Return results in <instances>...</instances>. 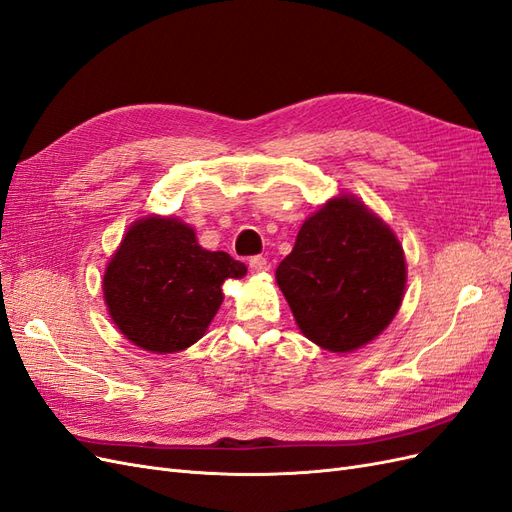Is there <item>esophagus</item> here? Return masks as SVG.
<instances>
[{"label":"esophagus","instance_id":"obj_1","mask_svg":"<svg viewBox=\"0 0 512 512\" xmlns=\"http://www.w3.org/2000/svg\"><path fill=\"white\" fill-rule=\"evenodd\" d=\"M267 269H269L267 258H262V256H252L250 258V271L252 273H265Z\"/></svg>","mask_w":512,"mask_h":512}]
</instances>
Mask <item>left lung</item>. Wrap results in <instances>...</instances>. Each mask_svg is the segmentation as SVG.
<instances>
[{"label": "left lung", "mask_w": 512, "mask_h": 512, "mask_svg": "<svg viewBox=\"0 0 512 512\" xmlns=\"http://www.w3.org/2000/svg\"><path fill=\"white\" fill-rule=\"evenodd\" d=\"M275 280L299 329L324 350L376 339L404 299V247L356 196H337L307 218Z\"/></svg>", "instance_id": "left-lung-1"}]
</instances>
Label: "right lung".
<instances>
[{
	"instance_id": "add662e5",
	"label": "right lung",
	"mask_w": 512,
	"mask_h": 512,
	"mask_svg": "<svg viewBox=\"0 0 512 512\" xmlns=\"http://www.w3.org/2000/svg\"><path fill=\"white\" fill-rule=\"evenodd\" d=\"M247 267L226 252L203 250L177 218L136 220L108 262L104 301L117 329L138 348L170 354L205 335L224 301L222 284Z\"/></svg>"
}]
</instances>
